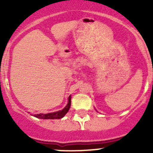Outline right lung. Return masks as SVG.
Returning a JSON list of instances; mask_svg holds the SVG:
<instances>
[{
    "label": "right lung",
    "mask_w": 153,
    "mask_h": 153,
    "mask_svg": "<svg viewBox=\"0 0 153 153\" xmlns=\"http://www.w3.org/2000/svg\"><path fill=\"white\" fill-rule=\"evenodd\" d=\"M70 106H71V95H69V98H68L67 105L62 110H60L58 111V112H50V113H47V114H44V113L36 114V115H34V116L38 118H42V119H60V118H62L67 113L69 108H70Z\"/></svg>",
    "instance_id": "obj_1"
}]
</instances>
